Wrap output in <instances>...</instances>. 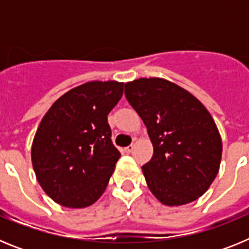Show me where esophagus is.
<instances>
[{
    "instance_id": "1",
    "label": "esophagus",
    "mask_w": 249,
    "mask_h": 249,
    "mask_svg": "<svg viewBox=\"0 0 249 249\" xmlns=\"http://www.w3.org/2000/svg\"><path fill=\"white\" fill-rule=\"evenodd\" d=\"M133 149H135V146H133V144H131V146H128V147H126V148H124V152H126V153H131Z\"/></svg>"
}]
</instances>
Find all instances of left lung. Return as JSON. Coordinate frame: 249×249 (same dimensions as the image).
<instances>
[{"instance_id": "8db88e82", "label": "left lung", "mask_w": 249, "mask_h": 249, "mask_svg": "<svg viewBox=\"0 0 249 249\" xmlns=\"http://www.w3.org/2000/svg\"><path fill=\"white\" fill-rule=\"evenodd\" d=\"M147 127L153 156L142 167L152 195L164 206L198 199L219 171L222 140L214 120L192 93L160 77L124 85Z\"/></svg>"}]
</instances>
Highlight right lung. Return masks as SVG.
Masks as SVG:
<instances>
[{
	"mask_svg": "<svg viewBox=\"0 0 249 249\" xmlns=\"http://www.w3.org/2000/svg\"><path fill=\"white\" fill-rule=\"evenodd\" d=\"M122 94L123 82L91 81L62 94L43 116L31 160L39 186L56 203L86 208L103 195L121 157L107 116Z\"/></svg>",
	"mask_w": 249,
	"mask_h": 249,
	"instance_id": "1",
	"label": "right lung"
}]
</instances>
